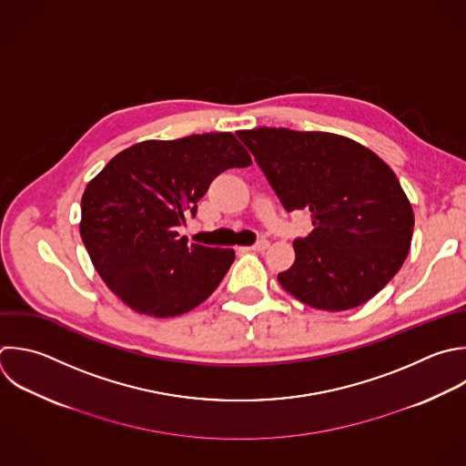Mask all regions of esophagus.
Here are the masks:
<instances>
[{"instance_id":"1","label":"esophagus","mask_w":466,"mask_h":466,"mask_svg":"<svg viewBox=\"0 0 466 466\" xmlns=\"http://www.w3.org/2000/svg\"><path fill=\"white\" fill-rule=\"evenodd\" d=\"M268 246H269V242L266 238H262V240L255 242L253 246H248V248H242V249L244 251H264V249H268Z\"/></svg>"}]
</instances>
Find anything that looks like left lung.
<instances>
[{
	"label": "left lung",
	"mask_w": 466,
	"mask_h": 466,
	"mask_svg": "<svg viewBox=\"0 0 466 466\" xmlns=\"http://www.w3.org/2000/svg\"><path fill=\"white\" fill-rule=\"evenodd\" d=\"M237 137L286 211L308 209L313 231L293 240L295 262L279 273L300 302L357 308L400 269L413 211L395 173L368 147L339 135L258 127Z\"/></svg>",
	"instance_id": "left-lung-1"
}]
</instances>
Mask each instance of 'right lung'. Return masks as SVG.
<instances>
[{"label": "right lung", "instance_id": "right-lung-1", "mask_svg": "<svg viewBox=\"0 0 466 466\" xmlns=\"http://www.w3.org/2000/svg\"><path fill=\"white\" fill-rule=\"evenodd\" d=\"M251 157L231 133L147 140L118 153L82 197L80 235L109 289L149 317L204 302L235 260L233 249L187 244L177 228L209 184Z\"/></svg>", "mask_w": 466, "mask_h": 466}]
</instances>
